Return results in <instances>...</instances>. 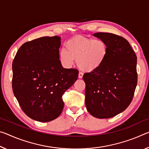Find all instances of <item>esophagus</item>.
<instances>
[{
	"instance_id": "1",
	"label": "esophagus",
	"mask_w": 149,
	"mask_h": 149,
	"mask_svg": "<svg viewBox=\"0 0 149 149\" xmlns=\"http://www.w3.org/2000/svg\"><path fill=\"white\" fill-rule=\"evenodd\" d=\"M83 75H84V74L81 72H79V74H78V77L79 78H82L83 77Z\"/></svg>"
}]
</instances>
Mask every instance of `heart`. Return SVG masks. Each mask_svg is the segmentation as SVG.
I'll return each instance as SVG.
<instances>
[{
    "label": "heart",
    "instance_id": "b5f03b06",
    "mask_svg": "<svg viewBox=\"0 0 149 149\" xmlns=\"http://www.w3.org/2000/svg\"><path fill=\"white\" fill-rule=\"evenodd\" d=\"M65 46V49L60 52L61 62L70 67L76 60L77 66L83 72L99 70L107 57V44L102 39L76 36L66 42Z\"/></svg>",
    "mask_w": 149,
    "mask_h": 149
}]
</instances>
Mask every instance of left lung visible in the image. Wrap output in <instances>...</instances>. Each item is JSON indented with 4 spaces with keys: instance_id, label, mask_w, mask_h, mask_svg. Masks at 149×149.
<instances>
[{
    "instance_id": "obj_1",
    "label": "left lung",
    "mask_w": 149,
    "mask_h": 149,
    "mask_svg": "<svg viewBox=\"0 0 149 149\" xmlns=\"http://www.w3.org/2000/svg\"><path fill=\"white\" fill-rule=\"evenodd\" d=\"M105 40L108 54L100 69L86 73V105L93 117L108 119L126 109L137 84L136 56L125 38L112 33L97 32Z\"/></svg>"
}]
</instances>
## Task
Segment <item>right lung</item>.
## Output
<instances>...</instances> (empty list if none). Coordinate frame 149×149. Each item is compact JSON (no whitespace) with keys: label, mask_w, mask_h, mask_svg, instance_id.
I'll return each instance as SVG.
<instances>
[{"label":"right lung","mask_w":149,"mask_h":149,"mask_svg":"<svg viewBox=\"0 0 149 149\" xmlns=\"http://www.w3.org/2000/svg\"><path fill=\"white\" fill-rule=\"evenodd\" d=\"M60 37L45 36L23 44L13 62V90L27 116L40 122L62 113V95L77 79L79 71L61 63Z\"/></svg>","instance_id":"add662e5"}]
</instances>
